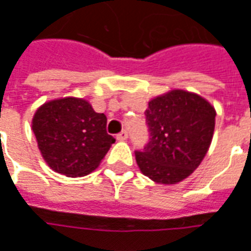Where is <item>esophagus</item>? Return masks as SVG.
Returning <instances> with one entry per match:
<instances>
[{
  "label": "esophagus",
  "mask_w": 251,
  "mask_h": 251,
  "mask_svg": "<svg viewBox=\"0 0 251 251\" xmlns=\"http://www.w3.org/2000/svg\"><path fill=\"white\" fill-rule=\"evenodd\" d=\"M117 140L118 141H125V140H127V131L122 130L120 134H117Z\"/></svg>",
  "instance_id": "esophagus-1"
}]
</instances>
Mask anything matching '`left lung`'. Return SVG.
Wrapping results in <instances>:
<instances>
[{
	"mask_svg": "<svg viewBox=\"0 0 251 251\" xmlns=\"http://www.w3.org/2000/svg\"><path fill=\"white\" fill-rule=\"evenodd\" d=\"M215 109L205 99L174 90L149 102V142L136 151L141 172L160 184H176L194 172L210 148Z\"/></svg>",
	"mask_w": 251,
	"mask_h": 251,
	"instance_id": "8db88e82",
	"label": "left lung"
}]
</instances>
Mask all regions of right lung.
Masks as SVG:
<instances>
[{"instance_id": "obj_1", "label": "right lung", "mask_w": 251, "mask_h": 251, "mask_svg": "<svg viewBox=\"0 0 251 251\" xmlns=\"http://www.w3.org/2000/svg\"><path fill=\"white\" fill-rule=\"evenodd\" d=\"M106 124V115L95 113L87 100L63 98L39 107L32 129L47 164L57 174L77 177L93 172L115 142Z\"/></svg>"}]
</instances>
